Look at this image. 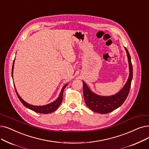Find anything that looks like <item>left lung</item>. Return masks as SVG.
Returning <instances> with one entry per match:
<instances>
[{
  "label": "left lung",
  "instance_id": "left-lung-1",
  "mask_svg": "<svg viewBox=\"0 0 149 149\" xmlns=\"http://www.w3.org/2000/svg\"><path fill=\"white\" fill-rule=\"evenodd\" d=\"M125 49L128 57L130 74L126 84L119 93L111 96L97 95L92 92L86 83L83 81V95L86 105L94 112L100 114L110 113L121 106L127 97L133 79V66L130 55L128 50L125 47Z\"/></svg>",
  "mask_w": 149,
  "mask_h": 149
}]
</instances>
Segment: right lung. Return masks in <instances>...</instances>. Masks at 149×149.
<instances>
[{"mask_svg": "<svg viewBox=\"0 0 149 149\" xmlns=\"http://www.w3.org/2000/svg\"><path fill=\"white\" fill-rule=\"evenodd\" d=\"M14 63H15V60L13 61V67H12V77H13V68H14ZM68 85V84L66 85H64L61 91V93L60 94V95L58 97V98L56 100H55L54 102H52L50 103H49L47 105H43V106H35V105H32L30 104H29L27 102H25L19 95L18 94L17 92L16 91V88L15 90H16V92L17 94V95L19 99L20 100V101L22 102V104L25 107H27V108L31 109V110L39 113H42V114H49L50 113L52 112H54L55 111L56 109L59 107V106L60 105V104L61 103L62 101H63V91H64V88H66V86Z\"/></svg>", "mask_w": 149, "mask_h": 149, "instance_id": "1", "label": "right lung"}]
</instances>
